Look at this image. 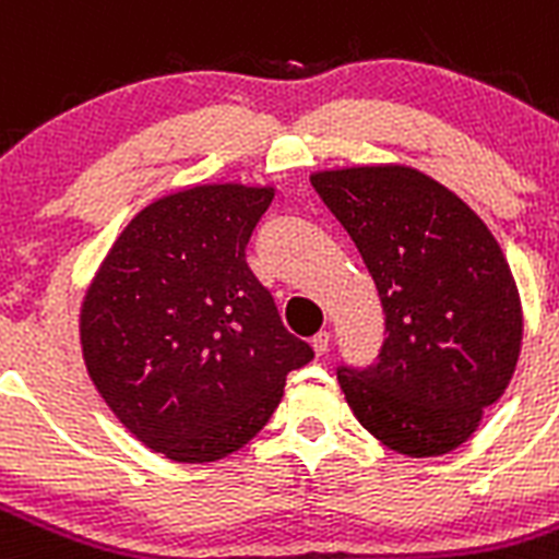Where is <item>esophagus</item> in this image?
Returning a JSON list of instances; mask_svg holds the SVG:
<instances>
[{
	"instance_id": "obj_1",
	"label": "esophagus",
	"mask_w": 559,
	"mask_h": 559,
	"mask_svg": "<svg viewBox=\"0 0 559 559\" xmlns=\"http://www.w3.org/2000/svg\"><path fill=\"white\" fill-rule=\"evenodd\" d=\"M326 349H330V332H319V335L313 337V352L321 357Z\"/></svg>"
}]
</instances>
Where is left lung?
Listing matches in <instances>:
<instances>
[{
    "label": "left lung",
    "mask_w": 559,
    "mask_h": 559,
    "mask_svg": "<svg viewBox=\"0 0 559 559\" xmlns=\"http://www.w3.org/2000/svg\"><path fill=\"white\" fill-rule=\"evenodd\" d=\"M310 182L355 240L385 310L380 360L337 368L357 421L407 457L477 432L524 337L513 271L483 218L413 166L324 168Z\"/></svg>",
    "instance_id": "left-lung-1"
}]
</instances>
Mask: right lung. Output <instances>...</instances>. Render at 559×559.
<instances>
[{
	"label": "right lung",
	"mask_w": 559,
	"mask_h": 559,
	"mask_svg": "<svg viewBox=\"0 0 559 559\" xmlns=\"http://www.w3.org/2000/svg\"><path fill=\"white\" fill-rule=\"evenodd\" d=\"M274 186L210 182L138 213L80 307L85 368L112 416L174 463L254 438L313 349L285 330L246 263Z\"/></svg>",
	"instance_id": "1"
}]
</instances>
